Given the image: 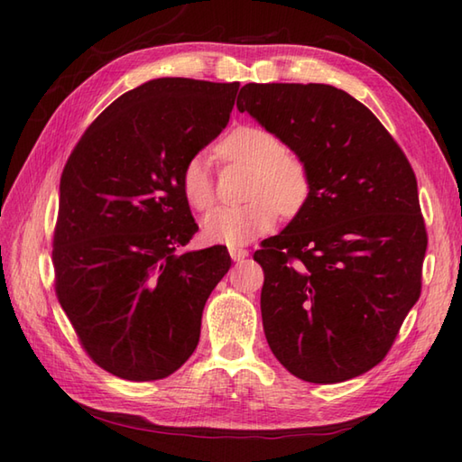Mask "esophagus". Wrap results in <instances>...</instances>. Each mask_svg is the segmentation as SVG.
<instances>
[{
    "mask_svg": "<svg viewBox=\"0 0 462 462\" xmlns=\"http://www.w3.org/2000/svg\"><path fill=\"white\" fill-rule=\"evenodd\" d=\"M246 256H248V250L246 248H240V246H232L230 248V258L234 262H240V260H244Z\"/></svg>",
    "mask_w": 462,
    "mask_h": 462,
    "instance_id": "1",
    "label": "esophagus"
}]
</instances>
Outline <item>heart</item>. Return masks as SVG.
<instances>
[{
	"label": "heart",
	"instance_id": "heart-1",
	"mask_svg": "<svg viewBox=\"0 0 462 462\" xmlns=\"http://www.w3.org/2000/svg\"><path fill=\"white\" fill-rule=\"evenodd\" d=\"M222 162L250 169L246 199L232 208H216L204 218V238L210 244L238 246L268 234L282 216L300 214L311 196V172L300 154L286 149L276 133L258 125H240L216 144ZM180 190L194 210H208L216 202V186L202 156L184 164Z\"/></svg>",
	"mask_w": 462,
	"mask_h": 462
}]
</instances>
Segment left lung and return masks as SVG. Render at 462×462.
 Returning a JSON list of instances; mask_svg holds the SVG:
<instances>
[{
    "instance_id": "left-lung-1",
    "label": "left lung",
    "mask_w": 462,
    "mask_h": 462,
    "mask_svg": "<svg viewBox=\"0 0 462 462\" xmlns=\"http://www.w3.org/2000/svg\"><path fill=\"white\" fill-rule=\"evenodd\" d=\"M238 109L308 162L311 196L254 252L263 333L301 381L331 385L393 347L423 286L427 228L405 152L365 105L321 83H248Z\"/></svg>"
}]
</instances>
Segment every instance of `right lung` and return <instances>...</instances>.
I'll list each match as a JSON object with an SVG mask.
<instances>
[{
	"label": "right lung",
	"mask_w": 462,
	"mask_h": 462,
	"mask_svg": "<svg viewBox=\"0 0 462 462\" xmlns=\"http://www.w3.org/2000/svg\"><path fill=\"white\" fill-rule=\"evenodd\" d=\"M240 83L164 77L126 91L69 154L53 232L55 293L81 347L126 381L184 365L226 246L180 254L199 230L184 164L228 125Z\"/></svg>",
	"instance_id": "right-lung-1"
}]
</instances>
